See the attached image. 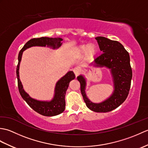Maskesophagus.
Listing matches in <instances>:
<instances>
[{"mask_svg":"<svg viewBox=\"0 0 148 148\" xmlns=\"http://www.w3.org/2000/svg\"><path fill=\"white\" fill-rule=\"evenodd\" d=\"M73 72H74V73L75 74V76H76V77H77L79 75L80 72H81V70L79 68L76 67V68H74L73 69Z\"/></svg>","mask_w":148,"mask_h":148,"instance_id":"34e87169","label":"esophagus"}]
</instances>
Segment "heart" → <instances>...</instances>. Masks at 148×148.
Listing matches in <instances>:
<instances>
[{"instance_id": "obj_1", "label": "heart", "mask_w": 148, "mask_h": 148, "mask_svg": "<svg viewBox=\"0 0 148 148\" xmlns=\"http://www.w3.org/2000/svg\"><path fill=\"white\" fill-rule=\"evenodd\" d=\"M76 51L79 55H83L86 53V56L88 58H92L96 55L97 48L95 45H81L78 46L76 49Z\"/></svg>"}]
</instances>
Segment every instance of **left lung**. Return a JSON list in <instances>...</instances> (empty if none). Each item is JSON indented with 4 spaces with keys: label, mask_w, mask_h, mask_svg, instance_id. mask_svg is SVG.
I'll return each instance as SVG.
<instances>
[{
    "label": "left lung",
    "mask_w": 148,
    "mask_h": 148,
    "mask_svg": "<svg viewBox=\"0 0 148 148\" xmlns=\"http://www.w3.org/2000/svg\"><path fill=\"white\" fill-rule=\"evenodd\" d=\"M100 51L103 53L98 56L90 66L106 67L111 72L114 91L110 97L100 103H94L86 94V79L83 75L77 79L81 84V92L84 102L90 110L97 112H106L117 108L126 100L129 93L132 77L130 56L121 44L104 37H97Z\"/></svg>",
    "instance_id": "left-lung-1"
}]
</instances>
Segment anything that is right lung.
I'll use <instances>...</instances> for the list:
<instances>
[{
  "mask_svg": "<svg viewBox=\"0 0 148 148\" xmlns=\"http://www.w3.org/2000/svg\"><path fill=\"white\" fill-rule=\"evenodd\" d=\"M63 39L60 37H42L40 38H34L29 40L24 45L18 55V64L16 68V77L18 79V86L20 95L31 108L40 114L45 116H56L64 111L65 108V96L70 81L75 78V75L72 71H69L65 76L62 77L56 83L55 93L53 98L49 101L39 100L33 99L28 94L25 90L20 79L19 70L22 55L25 50L33 46L48 47L53 49H58L62 45Z\"/></svg>",
  "mask_w": 148,
  "mask_h": 148,
  "instance_id": "add662e5",
  "label": "right lung"
}]
</instances>
